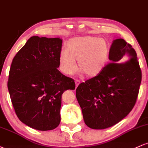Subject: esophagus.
Instances as JSON below:
<instances>
[{
  "label": "esophagus",
  "instance_id": "obj_1",
  "mask_svg": "<svg viewBox=\"0 0 148 148\" xmlns=\"http://www.w3.org/2000/svg\"><path fill=\"white\" fill-rule=\"evenodd\" d=\"M75 84H76V88L78 87V86L80 84V81L79 80H75Z\"/></svg>",
  "mask_w": 148,
  "mask_h": 148
}]
</instances>
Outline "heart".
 <instances>
[{
    "instance_id": "b5f03b06",
    "label": "heart",
    "mask_w": 148,
    "mask_h": 148,
    "mask_svg": "<svg viewBox=\"0 0 148 148\" xmlns=\"http://www.w3.org/2000/svg\"><path fill=\"white\" fill-rule=\"evenodd\" d=\"M110 48L108 43L97 37H76L69 40L67 49L61 50L59 55L60 69L71 76L77 70L90 78L101 74L108 64Z\"/></svg>"
}]
</instances>
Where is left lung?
Returning a JSON list of instances; mask_svg holds the SVG:
<instances>
[{"instance_id": "8db88e82", "label": "left lung", "mask_w": 148, "mask_h": 148, "mask_svg": "<svg viewBox=\"0 0 148 148\" xmlns=\"http://www.w3.org/2000/svg\"><path fill=\"white\" fill-rule=\"evenodd\" d=\"M109 60L101 74L76 90L85 123L94 130L111 127L125 118L135 105L141 82L136 53L125 40H113Z\"/></svg>"}]
</instances>
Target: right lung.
I'll use <instances>...</instances> for the list:
<instances>
[{"mask_svg": "<svg viewBox=\"0 0 148 148\" xmlns=\"http://www.w3.org/2000/svg\"><path fill=\"white\" fill-rule=\"evenodd\" d=\"M62 39L31 37L16 54L8 88L16 115L27 126L54 130L60 123L61 98L75 83L57 68Z\"/></svg>", "mask_w": 148, "mask_h": 148, "instance_id": "obj_1", "label": "right lung"}]
</instances>
